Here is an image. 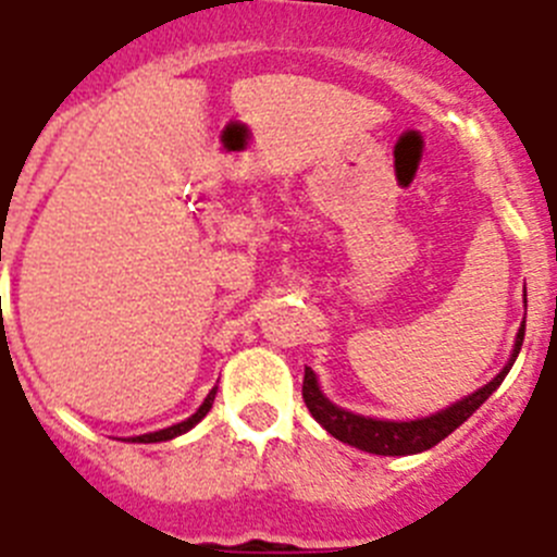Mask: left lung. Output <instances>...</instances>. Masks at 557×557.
Wrapping results in <instances>:
<instances>
[{
  "mask_svg": "<svg viewBox=\"0 0 557 557\" xmlns=\"http://www.w3.org/2000/svg\"><path fill=\"white\" fill-rule=\"evenodd\" d=\"M523 344V327L518 330L516 338V350H512V358L509 364L495 375L490 384L478 389V393L467 395L463 401L453 404L447 410L435 412L430 418H418V421H375V418L356 416V412H347L342 407L330 404L319 389V381H315V372L307 367L305 370V387H301V395H305V404L310 416L319 421L324 430H327L333 438L350 444V447L364 449V453L375 455H412V453H424V449L435 447L438 441L447 438L449 433H455L458 426L472 416V412L481 407V404L490 398V395L498 389V384L504 381V375L509 372L512 361L518 358V350Z\"/></svg>",
  "mask_w": 557,
  "mask_h": 557,
  "instance_id": "obj_1",
  "label": "left lung"
}]
</instances>
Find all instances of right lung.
<instances>
[{"label":"right lung","instance_id":"add662e5","mask_svg":"<svg viewBox=\"0 0 557 557\" xmlns=\"http://www.w3.org/2000/svg\"><path fill=\"white\" fill-rule=\"evenodd\" d=\"M213 398H215V389L210 395H207L205 398V404H201L199 410L193 412L190 418H187V421H182V424H173V426H168V430H159V433H147V435H139V438H133V441H139V444H156V441H170V438H176V435H182V433H187V430H193V426L199 424L201 418L207 416V412H210V407H213Z\"/></svg>","mask_w":557,"mask_h":557}]
</instances>
